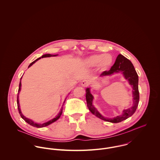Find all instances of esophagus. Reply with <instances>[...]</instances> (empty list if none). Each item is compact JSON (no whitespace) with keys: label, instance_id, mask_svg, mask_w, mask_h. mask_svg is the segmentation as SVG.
Returning <instances> with one entry per match:
<instances>
[{"label":"esophagus","instance_id":"1","mask_svg":"<svg viewBox=\"0 0 160 160\" xmlns=\"http://www.w3.org/2000/svg\"><path fill=\"white\" fill-rule=\"evenodd\" d=\"M89 84H90V81H89V80H88V79H84L81 82L82 86H83V87H87L89 85Z\"/></svg>","mask_w":160,"mask_h":160}]
</instances>
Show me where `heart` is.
<instances>
[{"instance_id": "b5f03b06", "label": "heart", "mask_w": 160, "mask_h": 160, "mask_svg": "<svg viewBox=\"0 0 160 160\" xmlns=\"http://www.w3.org/2000/svg\"><path fill=\"white\" fill-rule=\"evenodd\" d=\"M86 64L89 67L98 66L102 69L108 68L113 62V58L110 55L96 54L92 55L86 59Z\"/></svg>"}]
</instances>
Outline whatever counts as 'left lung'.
Here are the masks:
<instances>
[{
  "label": "left lung",
  "instance_id": "8db88e82",
  "mask_svg": "<svg viewBox=\"0 0 160 160\" xmlns=\"http://www.w3.org/2000/svg\"><path fill=\"white\" fill-rule=\"evenodd\" d=\"M121 72L124 76L125 79L129 81V84L132 88V97H133V105L132 107L124 110L122 114L120 116H117L113 118H106L102 116L100 113L96 110V108L92 105L93 97L91 93L90 88L86 89V101L87 105L89 110L92 113L95 115L97 117L100 119L108 121L110 122L118 123L121 122L134 114L137 109L139 101V92L138 88V78L137 75V72L134 68L131 62L124 57L123 55L119 54L117 57L114 65L112 67L109 71H103L100 76H110L113 74L114 73Z\"/></svg>",
  "mask_w": 160,
  "mask_h": 160
}]
</instances>
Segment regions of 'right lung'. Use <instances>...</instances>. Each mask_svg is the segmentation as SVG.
<instances>
[{"mask_svg":"<svg viewBox=\"0 0 160 160\" xmlns=\"http://www.w3.org/2000/svg\"><path fill=\"white\" fill-rule=\"evenodd\" d=\"M57 55H58V54H57V55H51V54H45V55H43L41 57H40V58H39L36 59V60H34V62H32V63L29 65L28 68H29V67H30L31 66H32V65L35 62H36L38 60L41 59V58H45V57H56V56H57ZM22 78H22H21V79H20V84H19V89H18V95H17V106H18V110L19 113H20V116H21V117L23 118V119H24V120L27 123H28L29 124H30L31 126H33V127H36V128H43V127H46V126H48L49 124H52V122H53L56 121L57 119H58L60 118V116H61L62 114V112H63V105H64V104H63V105H62V108H61V110H60V111L59 113L57 114V116L55 118H54L53 119H51V120L48 121V122H46L45 123H43V124H38V123L34 122V121H32L31 119H28V118H26V117H25V116L22 114V112H21V110H20V103H19V100H18V95H19V93H20V92L21 91V87H22V83H21ZM67 98V97H66V98H65V101H64L63 103H65V100H66Z\"/></svg>","mask_w":160,"mask_h":160,"instance_id":"add662e5","label":"right lung"}]
</instances>
